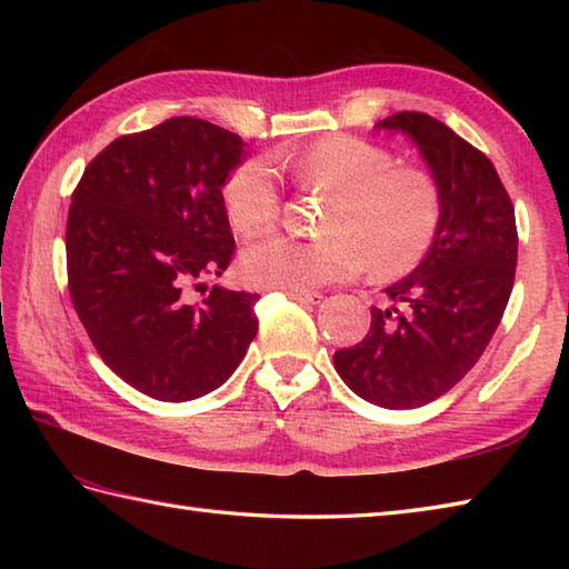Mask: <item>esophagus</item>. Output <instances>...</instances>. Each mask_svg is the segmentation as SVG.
Masks as SVG:
<instances>
[{
	"mask_svg": "<svg viewBox=\"0 0 569 569\" xmlns=\"http://www.w3.org/2000/svg\"><path fill=\"white\" fill-rule=\"evenodd\" d=\"M291 300H296V303H303V306H318L322 300V293H316V291H296V293H286Z\"/></svg>",
	"mask_w": 569,
	"mask_h": 569,
	"instance_id": "34e87169",
	"label": "esophagus"
}]
</instances>
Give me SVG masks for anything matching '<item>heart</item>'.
<instances>
[{
  "mask_svg": "<svg viewBox=\"0 0 569 569\" xmlns=\"http://www.w3.org/2000/svg\"><path fill=\"white\" fill-rule=\"evenodd\" d=\"M300 190L328 192L316 239L273 234L241 251V276L266 291H312L345 281L367 263L371 276L396 278L428 257L438 239L445 196L426 166L396 163L377 141L330 134L300 151L271 156ZM261 159L239 163L222 186L227 220L251 237L281 217V188Z\"/></svg>",
  "mask_w": 569,
  "mask_h": 569,
  "instance_id": "b5f03b06",
  "label": "heart"
}]
</instances>
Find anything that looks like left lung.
Segmentation results:
<instances>
[{
  "mask_svg": "<svg viewBox=\"0 0 569 569\" xmlns=\"http://www.w3.org/2000/svg\"><path fill=\"white\" fill-rule=\"evenodd\" d=\"M379 129H401L426 156L445 196L438 239L403 281L371 308V328L335 352V369L365 401L420 408L465 379L497 332L511 298L518 229L497 168L440 119L396 112Z\"/></svg>",
  "mask_w": 569,
  "mask_h": 569,
  "instance_id": "obj_1",
  "label": "left lung"
}]
</instances>
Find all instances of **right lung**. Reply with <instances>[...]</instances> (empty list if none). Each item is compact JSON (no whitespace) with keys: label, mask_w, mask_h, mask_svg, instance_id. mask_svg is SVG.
Masks as SVG:
<instances>
[{"label":"right lung","mask_w":569,"mask_h":569,"mask_svg":"<svg viewBox=\"0 0 569 569\" xmlns=\"http://www.w3.org/2000/svg\"><path fill=\"white\" fill-rule=\"evenodd\" d=\"M241 137L196 117L124 134L84 168L66 224L68 291L102 361L183 403L222 386L259 330V293L212 286L234 237L222 202Z\"/></svg>","instance_id":"right-lung-1"}]
</instances>
